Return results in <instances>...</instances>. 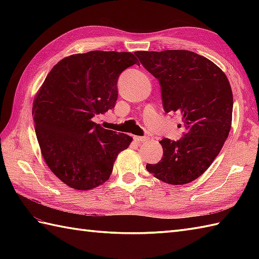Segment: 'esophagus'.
Returning a JSON list of instances; mask_svg holds the SVG:
<instances>
[{
  "label": "esophagus",
  "instance_id": "obj_1",
  "mask_svg": "<svg viewBox=\"0 0 259 259\" xmlns=\"http://www.w3.org/2000/svg\"><path fill=\"white\" fill-rule=\"evenodd\" d=\"M134 139L137 141V142H144V141H147L148 139H149V138H148V137H140V136H135L134 137Z\"/></svg>",
  "mask_w": 259,
  "mask_h": 259
}]
</instances>
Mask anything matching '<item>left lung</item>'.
<instances>
[{"label": "left lung", "mask_w": 259, "mask_h": 259, "mask_svg": "<svg viewBox=\"0 0 259 259\" xmlns=\"http://www.w3.org/2000/svg\"><path fill=\"white\" fill-rule=\"evenodd\" d=\"M135 54L159 81L164 111L180 114L185 126L179 140L160 141L162 159L146 168L163 183H191L209 168L229 135L234 104L229 81L210 60L191 51Z\"/></svg>", "instance_id": "left-lung-1"}]
</instances>
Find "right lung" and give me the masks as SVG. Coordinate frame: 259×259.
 <instances>
[{
    "mask_svg": "<svg viewBox=\"0 0 259 259\" xmlns=\"http://www.w3.org/2000/svg\"><path fill=\"white\" fill-rule=\"evenodd\" d=\"M138 63L133 53L90 51L54 65L33 102L32 114L42 156L51 171L76 190L102 185L130 136L93 122L114 108L118 79Z\"/></svg>",
    "mask_w": 259,
    "mask_h": 259,
    "instance_id": "obj_1",
    "label": "right lung"
}]
</instances>
